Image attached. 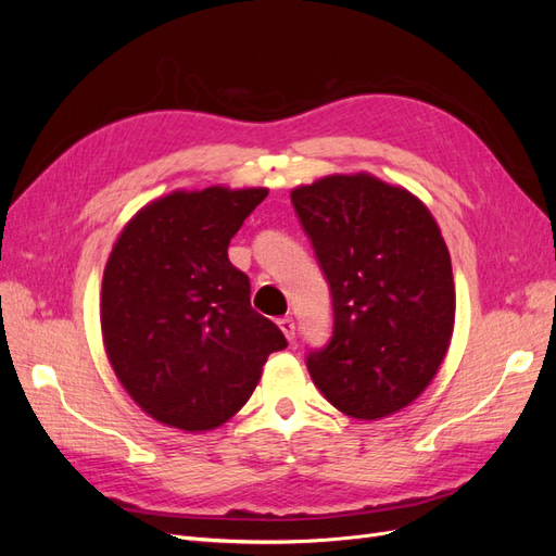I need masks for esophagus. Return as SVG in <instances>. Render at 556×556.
Instances as JSON below:
<instances>
[{
  "label": "esophagus",
  "instance_id": "34e87169",
  "mask_svg": "<svg viewBox=\"0 0 556 556\" xmlns=\"http://www.w3.org/2000/svg\"><path fill=\"white\" fill-rule=\"evenodd\" d=\"M278 327H280V331L285 333V339H288V341L292 343L294 336H296L294 319H292V317H280V319H278Z\"/></svg>",
  "mask_w": 556,
  "mask_h": 556
}]
</instances>
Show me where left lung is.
Masks as SVG:
<instances>
[{"label": "left lung", "instance_id": "obj_1", "mask_svg": "<svg viewBox=\"0 0 556 556\" xmlns=\"http://www.w3.org/2000/svg\"><path fill=\"white\" fill-rule=\"evenodd\" d=\"M329 282L333 331L308 352L331 406L378 419L408 406L439 371L454 329L450 252L429 208L368 174L292 190Z\"/></svg>", "mask_w": 556, "mask_h": 556}]
</instances>
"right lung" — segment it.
<instances>
[{
  "instance_id": "1",
  "label": "right lung",
  "mask_w": 556,
  "mask_h": 556,
  "mask_svg": "<svg viewBox=\"0 0 556 556\" xmlns=\"http://www.w3.org/2000/svg\"><path fill=\"white\" fill-rule=\"evenodd\" d=\"M266 188L172 192L131 217L104 268L102 333L127 394L157 422L208 431L237 415L288 348L250 306L227 248Z\"/></svg>"
}]
</instances>
